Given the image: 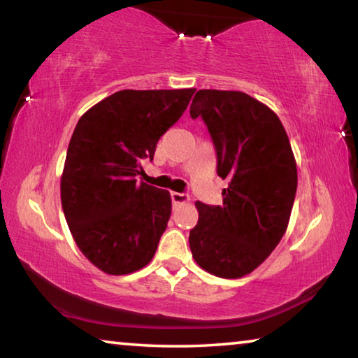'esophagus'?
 <instances>
[{
  "mask_svg": "<svg viewBox=\"0 0 358 358\" xmlns=\"http://www.w3.org/2000/svg\"><path fill=\"white\" fill-rule=\"evenodd\" d=\"M171 199H172V202H173L175 205L185 203V202L189 201V197H187L186 194H183V192H171Z\"/></svg>",
  "mask_w": 358,
  "mask_h": 358,
  "instance_id": "1",
  "label": "esophagus"
}]
</instances>
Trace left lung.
<instances>
[{"label":"left lung","instance_id":"8db88e82","mask_svg":"<svg viewBox=\"0 0 358 358\" xmlns=\"http://www.w3.org/2000/svg\"><path fill=\"white\" fill-rule=\"evenodd\" d=\"M189 115L207 126L216 172L229 181L222 205L196 202L192 257L211 275L241 278L270 256L287 229L296 192L289 137L273 110L241 92L199 90Z\"/></svg>","mask_w":358,"mask_h":358}]
</instances>
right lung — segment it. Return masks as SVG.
<instances>
[{"label": "right lung", "instance_id": "1", "mask_svg": "<svg viewBox=\"0 0 358 358\" xmlns=\"http://www.w3.org/2000/svg\"><path fill=\"white\" fill-rule=\"evenodd\" d=\"M194 92L123 90L78 120L66 153L62 205L78 250L108 275L132 273L155 256L171 217V194L137 175Z\"/></svg>", "mask_w": 358, "mask_h": 358}]
</instances>
